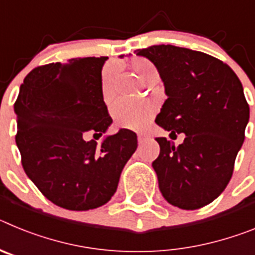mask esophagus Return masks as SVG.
I'll list each match as a JSON object with an SVG mask.
<instances>
[{"label": "esophagus", "mask_w": 255, "mask_h": 255, "mask_svg": "<svg viewBox=\"0 0 255 255\" xmlns=\"http://www.w3.org/2000/svg\"><path fill=\"white\" fill-rule=\"evenodd\" d=\"M145 139H147V138H145V135H143V134L138 135V143L139 144H143L144 141H145Z\"/></svg>", "instance_id": "obj_1"}]
</instances>
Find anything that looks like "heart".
Listing matches in <instances>:
<instances>
[{
  "mask_svg": "<svg viewBox=\"0 0 255 255\" xmlns=\"http://www.w3.org/2000/svg\"><path fill=\"white\" fill-rule=\"evenodd\" d=\"M134 71L141 82L150 84L154 80H159V71L152 61L145 57H135L130 62ZM116 70L108 66L102 73V92L105 98H111L114 94V79ZM154 108L150 103L130 102L120 100L112 106V116L115 123L126 129H140L152 117Z\"/></svg>",
  "mask_w": 255,
  "mask_h": 255,
  "instance_id": "1",
  "label": "heart"
}]
</instances>
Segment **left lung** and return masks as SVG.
Listing matches in <instances>:
<instances>
[{
    "label": "left lung",
    "mask_w": 255,
    "mask_h": 255,
    "mask_svg": "<svg viewBox=\"0 0 255 255\" xmlns=\"http://www.w3.org/2000/svg\"><path fill=\"white\" fill-rule=\"evenodd\" d=\"M164 83V101L155 123L172 135L185 132L175 148L157 138L152 163L162 195L181 209L207 206L226 189L245 139L249 105L234 70L203 52L171 44L138 49ZM177 136V135H176Z\"/></svg>",
    "instance_id": "left-lung-1"
}]
</instances>
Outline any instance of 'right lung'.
I'll use <instances>...</instances> for the list:
<instances>
[{"label": "right lung", "instance_id": "obj_1", "mask_svg": "<svg viewBox=\"0 0 255 255\" xmlns=\"http://www.w3.org/2000/svg\"><path fill=\"white\" fill-rule=\"evenodd\" d=\"M107 57H84L33 69L20 87L16 145L22 168L48 200L70 211L103 206L138 147L121 129L100 147L87 131L102 135L112 119L103 101L101 71Z\"/></svg>", "mask_w": 255, "mask_h": 255}]
</instances>
